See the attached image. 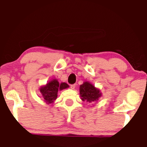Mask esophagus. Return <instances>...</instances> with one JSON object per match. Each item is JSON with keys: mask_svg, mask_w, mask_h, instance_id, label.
Here are the masks:
<instances>
[{"mask_svg": "<svg viewBox=\"0 0 147 147\" xmlns=\"http://www.w3.org/2000/svg\"><path fill=\"white\" fill-rule=\"evenodd\" d=\"M75 87H76V84H71V89H74V88H75Z\"/></svg>", "mask_w": 147, "mask_h": 147, "instance_id": "1", "label": "esophagus"}]
</instances>
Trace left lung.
<instances>
[{"label":"left lung","mask_w":147,"mask_h":147,"mask_svg":"<svg viewBox=\"0 0 147 147\" xmlns=\"http://www.w3.org/2000/svg\"><path fill=\"white\" fill-rule=\"evenodd\" d=\"M80 96L82 101L89 103L97 102L102 96L100 90L88 81H84L80 85Z\"/></svg>","instance_id":"1"}]
</instances>
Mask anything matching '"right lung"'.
Masks as SVG:
<instances>
[{
    "label": "right lung",
    "instance_id": "right-lung-1",
    "mask_svg": "<svg viewBox=\"0 0 147 147\" xmlns=\"http://www.w3.org/2000/svg\"><path fill=\"white\" fill-rule=\"evenodd\" d=\"M69 87V84H67L66 82L59 83L57 79L54 78L45 85L41 86L39 88V90L42 96L43 101L49 105L52 104L57 99L59 90L66 89Z\"/></svg>",
    "mask_w": 147,
    "mask_h": 147
}]
</instances>
